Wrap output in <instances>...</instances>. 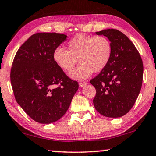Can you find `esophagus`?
Instances as JSON below:
<instances>
[{
  "label": "esophagus",
  "mask_w": 156,
  "mask_h": 156,
  "mask_svg": "<svg viewBox=\"0 0 156 156\" xmlns=\"http://www.w3.org/2000/svg\"><path fill=\"white\" fill-rule=\"evenodd\" d=\"M86 84H87L86 82H80V83H79V86H80V87H84V86H85Z\"/></svg>",
  "instance_id": "1"
}]
</instances>
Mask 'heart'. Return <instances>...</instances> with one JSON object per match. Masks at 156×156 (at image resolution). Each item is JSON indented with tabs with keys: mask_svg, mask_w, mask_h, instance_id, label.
<instances>
[{
	"mask_svg": "<svg viewBox=\"0 0 156 156\" xmlns=\"http://www.w3.org/2000/svg\"><path fill=\"white\" fill-rule=\"evenodd\" d=\"M67 48L68 50L56 48L53 58L57 66L66 72L74 69L79 59L81 64L69 74L71 78L76 80H86L94 72L104 70L113 54L111 40L103 35L79 34L69 42Z\"/></svg>",
	"mask_w": 156,
	"mask_h": 156,
	"instance_id": "heart-1",
	"label": "heart"
}]
</instances>
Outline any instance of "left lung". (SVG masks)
I'll list each match as a JSON object with an SVG mask.
<instances>
[{
  "instance_id": "8db88e82",
  "label": "left lung",
  "mask_w": 156,
  "mask_h": 156,
  "mask_svg": "<svg viewBox=\"0 0 156 156\" xmlns=\"http://www.w3.org/2000/svg\"><path fill=\"white\" fill-rule=\"evenodd\" d=\"M95 34L111 40L113 54L106 68L90 80L96 90L93 104L103 116L118 118L131 110L139 95L143 61L132 42L122 32L108 29Z\"/></svg>"
}]
</instances>
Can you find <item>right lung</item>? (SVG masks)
I'll return each mask as SVG.
<instances>
[{
  "mask_svg": "<svg viewBox=\"0 0 156 156\" xmlns=\"http://www.w3.org/2000/svg\"><path fill=\"white\" fill-rule=\"evenodd\" d=\"M66 34H32L16 52L11 70L15 99L30 118L41 124L60 119L68 110L78 82L66 76L53 58Z\"/></svg>",
  "mask_w": 156,
  "mask_h": 156,
  "instance_id": "right-lung-1",
  "label": "right lung"
}]
</instances>
